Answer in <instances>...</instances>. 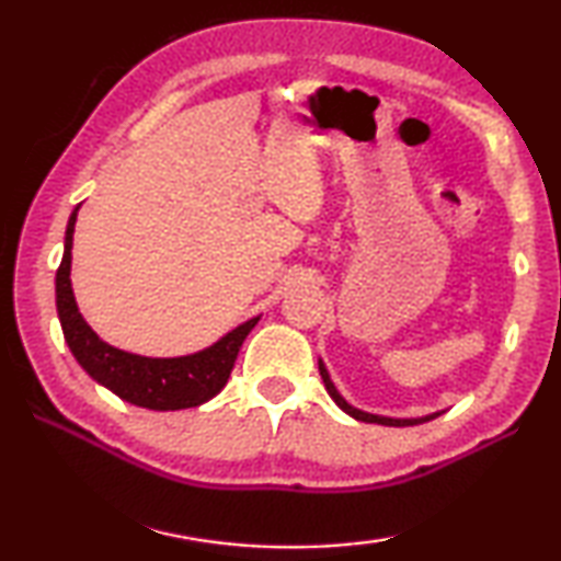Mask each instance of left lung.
Masks as SVG:
<instances>
[{
  "label": "left lung",
  "mask_w": 561,
  "mask_h": 561,
  "mask_svg": "<svg viewBox=\"0 0 561 561\" xmlns=\"http://www.w3.org/2000/svg\"><path fill=\"white\" fill-rule=\"evenodd\" d=\"M319 374H321V381H324V386H327L329 396L334 398V403H336V405L341 408V411H344L346 415L356 417V421H364V423H378V425H396V428H403V425H417V423L433 421V417H438V415H440V411H438V413H428V415H421V417H391V415H376V413L360 411V408L351 405V403L346 401V398L336 391V386H334V381H331V376H329L327 366H324V360H321V358H319Z\"/></svg>",
  "instance_id": "1"
}]
</instances>
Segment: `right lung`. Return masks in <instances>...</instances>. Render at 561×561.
Segmentation results:
<instances>
[{
  "label": "right lung",
  "mask_w": 561,
  "mask_h": 561,
  "mask_svg": "<svg viewBox=\"0 0 561 561\" xmlns=\"http://www.w3.org/2000/svg\"><path fill=\"white\" fill-rule=\"evenodd\" d=\"M79 207H73L66 225L64 257L56 270V311L73 358L93 381L108 388L126 403L148 408V411H180L210 401L222 391L240 354L242 341L257 324L260 317L227 331L213 346L187 356L153 358L130 354L103 341L81 317L71 289V247Z\"/></svg>",
  "instance_id": "add662e5"
}]
</instances>
